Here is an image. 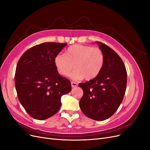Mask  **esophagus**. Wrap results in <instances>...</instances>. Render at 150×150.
Masks as SVG:
<instances>
[{"instance_id":"esophagus-1","label":"esophagus","mask_w":150,"mask_h":150,"mask_svg":"<svg viewBox=\"0 0 150 150\" xmlns=\"http://www.w3.org/2000/svg\"><path fill=\"white\" fill-rule=\"evenodd\" d=\"M71 86H72V88L77 87V86H78V84H77L76 83H74V82H71Z\"/></svg>"}]
</instances>
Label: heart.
<instances>
[{"instance_id": "obj_1", "label": "heart", "mask_w": 150, "mask_h": 150, "mask_svg": "<svg viewBox=\"0 0 150 150\" xmlns=\"http://www.w3.org/2000/svg\"><path fill=\"white\" fill-rule=\"evenodd\" d=\"M54 64L59 73L67 76L74 69L71 74L75 80H91L101 71L104 56L101 50L98 47L75 44L68 47L65 55L58 54L54 58Z\"/></svg>"}]
</instances>
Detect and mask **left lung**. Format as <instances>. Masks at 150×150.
I'll use <instances>...</instances> for the list:
<instances>
[{
    "label": "left lung",
    "mask_w": 150,
    "mask_h": 150,
    "mask_svg": "<svg viewBox=\"0 0 150 150\" xmlns=\"http://www.w3.org/2000/svg\"><path fill=\"white\" fill-rule=\"evenodd\" d=\"M96 43L104 54V66L96 78L79 84L83 90L79 106L89 118L103 121L114 114L122 103L126 88L127 72L118 54L102 42Z\"/></svg>",
    "instance_id": "1"
}]
</instances>
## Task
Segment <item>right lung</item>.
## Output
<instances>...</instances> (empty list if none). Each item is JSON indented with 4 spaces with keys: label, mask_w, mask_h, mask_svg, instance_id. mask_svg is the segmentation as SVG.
<instances>
[{
    "label": "right lung",
    "mask_w": 150,
    "mask_h": 150,
    "mask_svg": "<svg viewBox=\"0 0 150 150\" xmlns=\"http://www.w3.org/2000/svg\"><path fill=\"white\" fill-rule=\"evenodd\" d=\"M67 44L44 42L30 48L19 59L15 84L18 99L33 118L46 120L59 110L70 81L58 73L54 58Z\"/></svg>",
    "instance_id": "1"
}]
</instances>
